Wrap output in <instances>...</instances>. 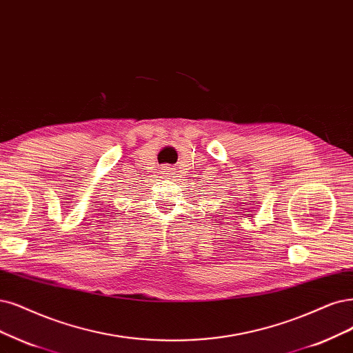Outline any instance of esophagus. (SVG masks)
I'll use <instances>...</instances> for the list:
<instances>
[{
	"mask_svg": "<svg viewBox=\"0 0 353 353\" xmlns=\"http://www.w3.org/2000/svg\"><path fill=\"white\" fill-rule=\"evenodd\" d=\"M160 173L163 174L164 179H167V177H170V174H172V168H170L168 165H163V167L160 168Z\"/></svg>",
	"mask_w": 353,
	"mask_h": 353,
	"instance_id": "obj_1",
	"label": "esophagus"
}]
</instances>
